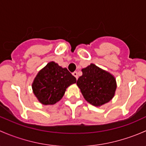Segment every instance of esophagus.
<instances>
[{
    "label": "esophagus",
    "instance_id": "esophagus-1",
    "mask_svg": "<svg viewBox=\"0 0 146 146\" xmlns=\"http://www.w3.org/2000/svg\"><path fill=\"white\" fill-rule=\"evenodd\" d=\"M72 74L75 76V77H76V79H78V73H77V72H74L72 73Z\"/></svg>",
    "mask_w": 146,
    "mask_h": 146
}]
</instances>
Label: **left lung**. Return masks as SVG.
Instances as JSON below:
<instances>
[{
  "label": "left lung",
  "instance_id": "left-lung-1",
  "mask_svg": "<svg viewBox=\"0 0 146 146\" xmlns=\"http://www.w3.org/2000/svg\"><path fill=\"white\" fill-rule=\"evenodd\" d=\"M82 71V75L77 79L76 84L86 101L93 106H100L113 98L117 85L112 74L94 64Z\"/></svg>",
  "mask_w": 146,
  "mask_h": 146
}]
</instances>
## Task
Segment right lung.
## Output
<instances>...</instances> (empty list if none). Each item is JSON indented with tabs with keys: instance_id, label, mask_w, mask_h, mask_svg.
I'll return each instance as SVG.
<instances>
[{
	"instance_id": "add662e5",
	"label": "right lung",
	"mask_w": 146,
	"mask_h": 146,
	"mask_svg": "<svg viewBox=\"0 0 146 146\" xmlns=\"http://www.w3.org/2000/svg\"><path fill=\"white\" fill-rule=\"evenodd\" d=\"M76 79L67 68L50 62L42 69L32 84L34 95L43 105H53L64 96L66 88Z\"/></svg>"
}]
</instances>
